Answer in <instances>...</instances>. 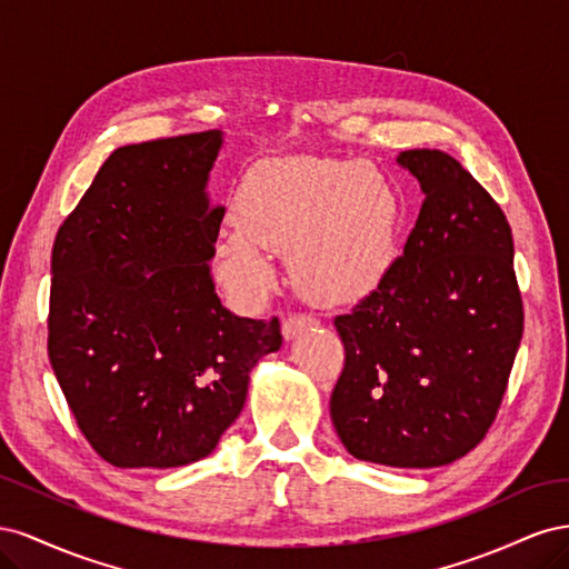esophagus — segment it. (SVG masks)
<instances>
[{
  "label": "esophagus",
  "mask_w": 569,
  "mask_h": 569,
  "mask_svg": "<svg viewBox=\"0 0 569 569\" xmlns=\"http://www.w3.org/2000/svg\"><path fill=\"white\" fill-rule=\"evenodd\" d=\"M318 325V320L313 316H306V313H291L284 318L282 322V335L284 339H295L297 335L306 332V330H313Z\"/></svg>",
  "instance_id": "esophagus-1"
}]
</instances>
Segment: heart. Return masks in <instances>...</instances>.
<instances>
[{
    "instance_id": "obj_1",
    "label": "heart",
    "mask_w": 569,
    "mask_h": 569,
    "mask_svg": "<svg viewBox=\"0 0 569 569\" xmlns=\"http://www.w3.org/2000/svg\"><path fill=\"white\" fill-rule=\"evenodd\" d=\"M237 226L216 244L218 278L256 301L274 284L272 251L308 297L353 301L385 280L399 209L370 168L332 159H274L251 168L232 209Z\"/></svg>"
}]
</instances>
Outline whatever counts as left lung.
I'll use <instances>...</instances> for the list:
<instances>
[{
  "label": "left lung",
  "instance_id": "8db88e82",
  "mask_svg": "<svg viewBox=\"0 0 569 569\" xmlns=\"http://www.w3.org/2000/svg\"><path fill=\"white\" fill-rule=\"evenodd\" d=\"M396 161L425 201L403 256L335 318L347 358L330 416L358 460L439 468L489 432L525 311L501 206L439 149H408Z\"/></svg>",
  "mask_w": 569,
  "mask_h": 569
}]
</instances>
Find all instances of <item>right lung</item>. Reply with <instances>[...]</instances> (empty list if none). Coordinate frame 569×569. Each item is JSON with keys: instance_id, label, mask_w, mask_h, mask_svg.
<instances>
[{"instance_id": "add662e5", "label": "right lung", "mask_w": 569, "mask_h": 569, "mask_svg": "<svg viewBox=\"0 0 569 569\" xmlns=\"http://www.w3.org/2000/svg\"><path fill=\"white\" fill-rule=\"evenodd\" d=\"M220 130L116 149L51 249L49 363L92 449L116 468L209 456L282 347L280 320L230 313L211 258L226 209L206 184Z\"/></svg>"}]
</instances>
